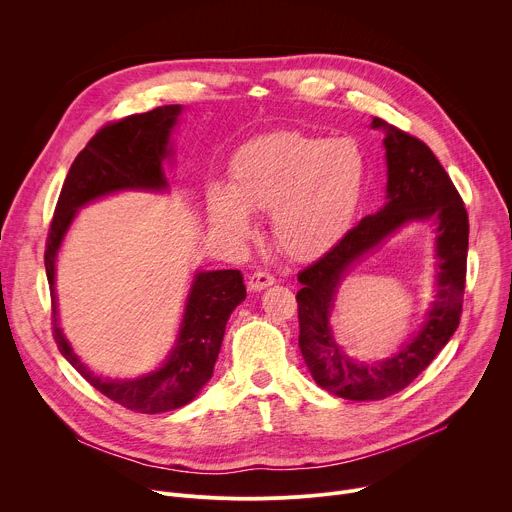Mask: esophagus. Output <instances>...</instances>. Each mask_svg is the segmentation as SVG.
I'll return each instance as SVG.
<instances>
[{"label":"esophagus","instance_id":"1","mask_svg":"<svg viewBox=\"0 0 512 512\" xmlns=\"http://www.w3.org/2000/svg\"><path fill=\"white\" fill-rule=\"evenodd\" d=\"M273 283H275V277H273L269 271H265V269H259V271H255V273L249 275V287H251L253 291L265 289V287H269V285H273Z\"/></svg>","mask_w":512,"mask_h":512}]
</instances>
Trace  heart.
<instances>
[{"label":"heart","instance_id":"b5f03b06","mask_svg":"<svg viewBox=\"0 0 512 512\" xmlns=\"http://www.w3.org/2000/svg\"><path fill=\"white\" fill-rule=\"evenodd\" d=\"M369 180V160L354 139L273 131L247 141L231 164V190L208 194L210 221L249 239L247 210L273 214L277 245L296 259L326 253L348 231Z\"/></svg>","mask_w":512,"mask_h":512}]
</instances>
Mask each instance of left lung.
<instances>
[{
  "label": "left lung",
  "instance_id": "left-lung-1",
  "mask_svg": "<svg viewBox=\"0 0 512 512\" xmlns=\"http://www.w3.org/2000/svg\"><path fill=\"white\" fill-rule=\"evenodd\" d=\"M373 127L385 129L387 202L298 273L302 289L296 296L300 350L314 381L352 401L387 399L411 385L456 332L466 287L470 227L452 178L421 139L379 117ZM411 220H433L438 227L436 302L422 330L395 357L373 365L352 363L333 342L327 322L335 287L354 260Z\"/></svg>",
  "mask_w": 512,
  "mask_h": 512
}]
</instances>
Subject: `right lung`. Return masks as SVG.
<instances>
[{"label": "right lung", "instance_id": "obj_1", "mask_svg": "<svg viewBox=\"0 0 512 512\" xmlns=\"http://www.w3.org/2000/svg\"><path fill=\"white\" fill-rule=\"evenodd\" d=\"M180 109V105H166L101 127L72 162L46 237L44 265L52 296V334L60 354L99 393L135 413H164L184 407L210 381L227 320L247 298L243 273L239 269L196 273L180 334L168 360L158 371L139 379L107 381L85 367L58 326L54 265L60 243L81 206L117 190L168 188L162 164L170 156V131Z\"/></svg>", "mask_w": 512, "mask_h": 512}]
</instances>
